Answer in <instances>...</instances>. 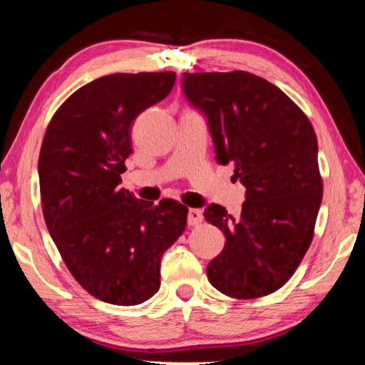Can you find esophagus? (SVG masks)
Masks as SVG:
<instances>
[{"label":"esophagus","mask_w":365,"mask_h":365,"mask_svg":"<svg viewBox=\"0 0 365 365\" xmlns=\"http://www.w3.org/2000/svg\"><path fill=\"white\" fill-rule=\"evenodd\" d=\"M187 222H189V226H199V224L202 222V212H201V209H194V207L189 209V212H187Z\"/></svg>","instance_id":"1"}]
</instances>
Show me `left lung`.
Returning a JSON list of instances; mask_svg holds the SVG:
<instances>
[{
  "mask_svg": "<svg viewBox=\"0 0 365 365\" xmlns=\"http://www.w3.org/2000/svg\"><path fill=\"white\" fill-rule=\"evenodd\" d=\"M182 89L206 114L216 161L232 163L246 186L237 219L219 204L204 211L226 236L209 282L234 299L276 292L311 246L322 201L312 124L287 94L247 71L184 73Z\"/></svg>",
  "mask_w": 365,
  "mask_h": 365,
  "instance_id": "obj_1",
  "label": "left lung"
}]
</instances>
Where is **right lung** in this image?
Returning <instances> with one entry per match:
<instances>
[{
	"mask_svg": "<svg viewBox=\"0 0 365 365\" xmlns=\"http://www.w3.org/2000/svg\"><path fill=\"white\" fill-rule=\"evenodd\" d=\"M176 73H116L74 91L49 121L39 151L43 216L64 264L84 291L136 306L159 291L166 249L187 222V207L159 204L119 187L133 153L131 126L164 99Z\"/></svg>",
	"mask_w": 365,
	"mask_h": 365,
	"instance_id": "obj_1",
	"label": "right lung"
}]
</instances>
